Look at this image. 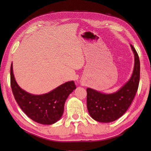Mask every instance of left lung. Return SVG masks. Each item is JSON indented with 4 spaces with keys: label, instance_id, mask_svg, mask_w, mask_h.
<instances>
[{
    "label": "left lung",
    "instance_id": "left-lung-1",
    "mask_svg": "<svg viewBox=\"0 0 151 151\" xmlns=\"http://www.w3.org/2000/svg\"><path fill=\"white\" fill-rule=\"evenodd\" d=\"M131 47L134 55V69L129 81L116 93L104 94L91 88L87 92V109L91 116L96 121L111 122L119 119L131 106L139 87L140 60L133 46Z\"/></svg>",
    "mask_w": 151,
    "mask_h": 151
}]
</instances>
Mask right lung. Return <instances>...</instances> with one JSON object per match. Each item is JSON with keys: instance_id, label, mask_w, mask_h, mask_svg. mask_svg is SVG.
I'll list each match as a JSON object with an SVG mask.
<instances>
[{"instance_id": "right-lung-1", "label": "right lung", "mask_w": 151, "mask_h": 151, "mask_svg": "<svg viewBox=\"0 0 151 151\" xmlns=\"http://www.w3.org/2000/svg\"><path fill=\"white\" fill-rule=\"evenodd\" d=\"M11 85L14 99L20 109L32 121L42 124H52L60 120L65 103L76 89L74 81H68L49 93L35 95L27 93L18 85L11 66Z\"/></svg>"}]
</instances>
